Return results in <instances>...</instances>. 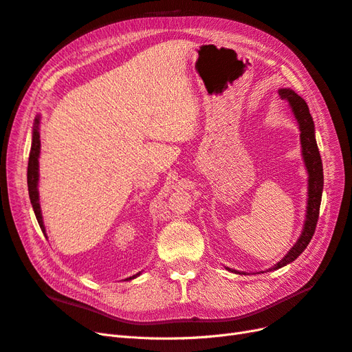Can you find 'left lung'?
<instances>
[{
	"mask_svg": "<svg viewBox=\"0 0 352 352\" xmlns=\"http://www.w3.org/2000/svg\"><path fill=\"white\" fill-rule=\"evenodd\" d=\"M279 95L282 100H286L289 102V107L292 109V113L298 122V129H300V140H301V155L304 160V166L308 175V198H307V210H305V220H304V228L300 238L295 242L294 247L287 251L285 257L276 263L272 267H269L265 272H273L278 270L283 265L292 263L298 258V255H301L302 251L308 247L310 243L316 225L318 220V211H320V202H322V192H323V164H322V157L318 153V146L316 142V129H314V122L313 117L308 110L307 102L291 88H280ZM228 270L233 273H239L238 270H233L226 267ZM243 273V272H242ZM264 273V272H261ZM247 274V273H245Z\"/></svg>",
	"mask_w": 352,
	"mask_h": 352,
	"instance_id": "obj_1",
	"label": "left lung"
}]
</instances>
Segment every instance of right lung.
<instances>
[{"instance_id":"1","label":"right lung","mask_w":352,"mask_h":352,"mask_svg":"<svg viewBox=\"0 0 352 352\" xmlns=\"http://www.w3.org/2000/svg\"><path fill=\"white\" fill-rule=\"evenodd\" d=\"M39 124H41V116L38 114L35 117L34 122V129H32V146H30V153H29V163H28V189H29V198H30V204L32 208L35 211L36 220L39 223L41 230L44 232L45 235V225L44 220H42V212H41V204H39V190H38V184H39V154H41V140H39ZM141 274L136 273L131 278H126L124 280H132Z\"/></svg>"}]
</instances>
